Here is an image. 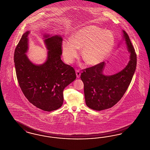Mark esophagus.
Listing matches in <instances>:
<instances>
[{
  "label": "esophagus",
  "mask_w": 150,
  "mask_h": 150,
  "mask_svg": "<svg viewBox=\"0 0 150 150\" xmlns=\"http://www.w3.org/2000/svg\"><path fill=\"white\" fill-rule=\"evenodd\" d=\"M76 75L77 78H79L80 76V75H81V72L78 70H76Z\"/></svg>",
  "instance_id": "obj_1"
}]
</instances>
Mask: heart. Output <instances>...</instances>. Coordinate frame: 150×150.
I'll list each match as a JSON object with an SVG mask.
<instances>
[{"instance_id":"heart-1","label":"heart","mask_w":150,"mask_h":150,"mask_svg":"<svg viewBox=\"0 0 150 150\" xmlns=\"http://www.w3.org/2000/svg\"><path fill=\"white\" fill-rule=\"evenodd\" d=\"M114 43L112 32L104 31L95 25H89L74 33L70 40H64L62 49L65 59L69 63L72 62L77 57V49H82L81 57L85 63L94 66L108 56Z\"/></svg>"}]
</instances>
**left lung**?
Instances as JSON below:
<instances>
[{"label": "left lung", "mask_w": 150, "mask_h": 150, "mask_svg": "<svg viewBox=\"0 0 150 150\" xmlns=\"http://www.w3.org/2000/svg\"><path fill=\"white\" fill-rule=\"evenodd\" d=\"M125 40L130 60L121 71L111 76L103 75L105 63L83 70L80 78L84 83V95L86 105L95 110L111 108L123 97L132 81L137 65V55L129 37L125 30Z\"/></svg>", "instance_id": "left-lung-1"}]
</instances>
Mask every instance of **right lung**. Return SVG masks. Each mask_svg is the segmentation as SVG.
<instances>
[{"instance_id": "right-lung-1", "label": "right lung", "mask_w": 150, "mask_h": 150, "mask_svg": "<svg viewBox=\"0 0 150 150\" xmlns=\"http://www.w3.org/2000/svg\"><path fill=\"white\" fill-rule=\"evenodd\" d=\"M29 33H24L14 51L18 84L24 96L37 108L47 112L56 110L63 104L64 89L76 78L75 70L61 60L62 38L59 36L45 35L47 61L41 65L32 63L25 54Z\"/></svg>"}]
</instances>
